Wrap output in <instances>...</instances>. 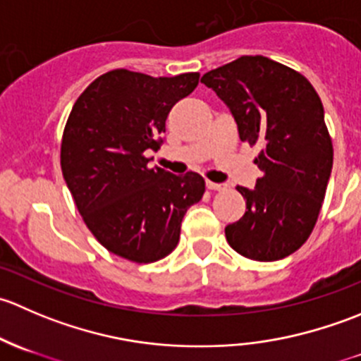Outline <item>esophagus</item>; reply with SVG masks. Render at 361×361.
Here are the masks:
<instances>
[{
    "label": "esophagus",
    "mask_w": 361,
    "mask_h": 361,
    "mask_svg": "<svg viewBox=\"0 0 361 361\" xmlns=\"http://www.w3.org/2000/svg\"><path fill=\"white\" fill-rule=\"evenodd\" d=\"M206 187L209 188V190H225V188H227V185H224V183H214V181H209L207 180L206 181Z\"/></svg>",
    "instance_id": "1"
}]
</instances>
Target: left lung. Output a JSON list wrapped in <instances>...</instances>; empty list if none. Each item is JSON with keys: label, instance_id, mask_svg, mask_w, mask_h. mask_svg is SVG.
I'll use <instances>...</instances> for the list:
<instances>
[{"label": "left lung", "instance_id": "8db88e82", "mask_svg": "<svg viewBox=\"0 0 361 361\" xmlns=\"http://www.w3.org/2000/svg\"><path fill=\"white\" fill-rule=\"evenodd\" d=\"M201 82L231 108L241 141L262 148L255 164L264 176L253 190L238 187L246 213L225 227L228 245L250 260H281L311 235L332 173L322 99L302 73L264 56L239 57Z\"/></svg>", "mask_w": 361, "mask_h": 361}]
</instances>
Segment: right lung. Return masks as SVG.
I'll use <instances>...</instances> for the list:
<instances>
[{
    "label": "right lung",
    "mask_w": 361,
    "mask_h": 361,
    "mask_svg": "<svg viewBox=\"0 0 361 361\" xmlns=\"http://www.w3.org/2000/svg\"><path fill=\"white\" fill-rule=\"evenodd\" d=\"M199 73L155 76L113 69L73 104L61 143V169L87 228L108 251L152 264L180 241L181 220L202 199L201 174L148 167L171 108L194 92Z\"/></svg>",
    "instance_id": "obj_1"
}]
</instances>
